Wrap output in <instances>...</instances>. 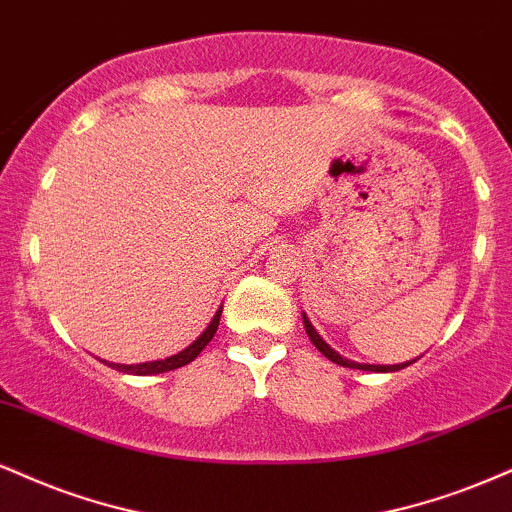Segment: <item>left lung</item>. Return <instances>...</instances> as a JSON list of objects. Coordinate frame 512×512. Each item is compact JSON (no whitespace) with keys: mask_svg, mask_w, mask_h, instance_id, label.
Listing matches in <instances>:
<instances>
[{"mask_svg":"<svg viewBox=\"0 0 512 512\" xmlns=\"http://www.w3.org/2000/svg\"><path fill=\"white\" fill-rule=\"evenodd\" d=\"M303 322H305V331H307V336H310V341L315 343V346L319 348V353H322L324 357H329L331 362H336V365H341V367H350V369H365V372H398V369H403V367H408V365H412V362H400V365H360V362H350V360H343L341 355L336 353V350H331L329 346H326V343L322 341V336L317 334L315 331V326L310 324V319H307L305 315H303Z\"/></svg>","mask_w":512,"mask_h":512,"instance_id":"1","label":"left lung"}]
</instances>
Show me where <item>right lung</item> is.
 Segmentation results:
<instances>
[{
  "instance_id": "right-lung-1",
  "label": "right lung",
  "mask_w": 512,
  "mask_h": 512,
  "mask_svg": "<svg viewBox=\"0 0 512 512\" xmlns=\"http://www.w3.org/2000/svg\"><path fill=\"white\" fill-rule=\"evenodd\" d=\"M219 319H221V307L219 312L214 315L212 322L205 331H202L200 338L197 341L190 343L186 350H181L178 355H171L166 357V360H155V362H140V365H114V362H109V367L119 369V372H126V374H138V377H147V374H162V372H171V369H178L183 365H188V362H193L197 355L202 353V348L207 346L209 341H212L214 334H217L219 329Z\"/></svg>"
}]
</instances>
